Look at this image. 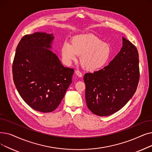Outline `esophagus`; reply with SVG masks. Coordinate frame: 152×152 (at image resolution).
Wrapping results in <instances>:
<instances>
[{
  "label": "esophagus",
  "instance_id": "esophagus-1",
  "mask_svg": "<svg viewBox=\"0 0 152 152\" xmlns=\"http://www.w3.org/2000/svg\"><path fill=\"white\" fill-rule=\"evenodd\" d=\"M75 73H76V75L78 77H81L83 76V74L81 73V72L80 71H78V70L75 71Z\"/></svg>",
  "mask_w": 152,
  "mask_h": 152
}]
</instances>
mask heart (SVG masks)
Here are the masks:
<instances>
[{
  "mask_svg": "<svg viewBox=\"0 0 152 152\" xmlns=\"http://www.w3.org/2000/svg\"><path fill=\"white\" fill-rule=\"evenodd\" d=\"M64 60L68 63L77 60L80 55L81 66L94 72L102 69L111 55L110 45L92 34H80L72 37L71 43L65 41L61 48Z\"/></svg>",
  "mask_w": 152,
  "mask_h": 152,
  "instance_id": "b5f03b06",
  "label": "heart"
}]
</instances>
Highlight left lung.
Segmentation results:
<instances>
[{
  "instance_id": "8db88e82",
  "label": "left lung",
  "mask_w": 152,
  "mask_h": 152,
  "mask_svg": "<svg viewBox=\"0 0 152 152\" xmlns=\"http://www.w3.org/2000/svg\"><path fill=\"white\" fill-rule=\"evenodd\" d=\"M122 47L108 66L85 74L86 101L99 116H108L121 109L132 97L139 81L137 48L122 37Z\"/></svg>"
}]
</instances>
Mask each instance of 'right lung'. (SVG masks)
<instances>
[{
    "label": "right lung",
    "instance_id": "obj_1",
    "mask_svg": "<svg viewBox=\"0 0 152 152\" xmlns=\"http://www.w3.org/2000/svg\"><path fill=\"white\" fill-rule=\"evenodd\" d=\"M53 39V35L45 32L25 35L12 65L13 80L20 96L30 107L44 113L58 107L74 73L51 50Z\"/></svg>",
    "mask_w": 152,
    "mask_h": 152
}]
</instances>
